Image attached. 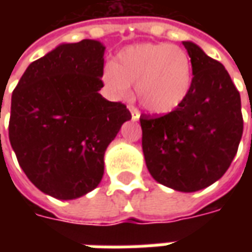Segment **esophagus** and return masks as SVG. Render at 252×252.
Wrapping results in <instances>:
<instances>
[{
  "label": "esophagus",
  "instance_id": "esophagus-1",
  "mask_svg": "<svg viewBox=\"0 0 252 252\" xmlns=\"http://www.w3.org/2000/svg\"><path fill=\"white\" fill-rule=\"evenodd\" d=\"M129 110H131V116H132V120L136 121L139 120V117H140V112L135 108V106H129Z\"/></svg>",
  "mask_w": 252,
  "mask_h": 252
}]
</instances>
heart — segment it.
Returning a JSON list of instances; mask_svg holds the SVG:
<instances>
[{"label":"heart","instance_id":"1","mask_svg":"<svg viewBox=\"0 0 252 252\" xmlns=\"http://www.w3.org/2000/svg\"><path fill=\"white\" fill-rule=\"evenodd\" d=\"M102 82L116 98H128L135 86L136 98L153 115L177 109L193 83L189 55L167 43H142L123 48L102 71Z\"/></svg>","mask_w":252,"mask_h":252}]
</instances>
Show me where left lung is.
Segmentation results:
<instances>
[{
	"label": "left lung",
	"instance_id": "left-lung-1",
	"mask_svg": "<svg viewBox=\"0 0 252 252\" xmlns=\"http://www.w3.org/2000/svg\"><path fill=\"white\" fill-rule=\"evenodd\" d=\"M193 66L186 99L160 117L140 116L146 164L159 184L191 193L220 180L243 135L240 94L221 63L182 43Z\"/></svg>",
	"mask_w": 252,
	"mask_h": 252
}]
</instances>
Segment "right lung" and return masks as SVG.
<instances>
[{
    "instance_id": "obj_1",
    "label": "right lung",
    "mask_w": 252,
    "mask_h": 252,
    "mask_svg": "<svg viewBox=\"0 0 252 252\" xmlns=\"http://www.w3.org/2000/svg\"><path fill=\"white\" fill-rule=\"evenodd\" d=\"M105 47L62 43L32 62L12 94L9 140L28 180L58 200L95 189L104 155L131 113L98 93Z\"/></svg>"
}]
</instances>
